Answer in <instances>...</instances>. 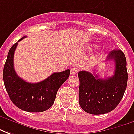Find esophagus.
<instances>
[{
  "label": "esophagus",
  "mask_w": 134,
  "mask_h": 134,
  "mask_svg": "<svg viewBox=\"0 0 134 134\" xmlns=\"http://www.w3.org/2000/svg\"><path fill=\"white\" fill-rule=\"evenodd\" d=\"M79 71V69L76 67H73L71 69V75H76Z\"/></svg>",
  "instance_id": "esophagus-1"
}]
</instances>
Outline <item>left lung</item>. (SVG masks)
<instances>
[{
	"label": "left lung",
	"mask_w": 134,
	"mask_h": 134,
	"mask_svg": "<svg viewBox=\"0 0 134 134\" xmlns=\"http://www.w3.org/2000/svg\"><path fill=\"white\" fill-rule=\"evenodd\" d=\"M107 60L115 62L114 75L111 77L102 79L95 73H78L79 102L81 108L90 114H105L114 110L126 91L128 73L124 53L120 50H112Z\"/></svg>",
	"instance_id": "1"
}]
</instances>
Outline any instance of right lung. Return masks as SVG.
<instances>
[{"instance_id": "add662e5", "label": "right lung", "mask_w": 134, "mask_h": 134, "mask_svg": "<svg viewBox=\"0 0 134 134\" xmlns=\"http://www.w3.org/2000/svg\"><path fill=\"white\" fill-rule=\"evenodd\" d=\"M11 47L3 68V81L10 99L22 110L40 113L53 105L58 90L69 77L70 70L54 73L38 83H29L20 78L15 71L14 55L18 42Z\"/></svg>"}]
</instances>
